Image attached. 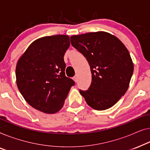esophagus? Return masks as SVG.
<instances>
[{
    "instance_id": "1",
    "label": "esophagus",
    "mask_w": 150,
    "mask_h": 150,
    "mask_svg": "<svg viewBox=\"0 0 150 150\" xmlns=\"http://www.w3.org/2000/svg\"><path fill=\"white\" fill-rule=\"evenodd\" d=\"M73 79H74V81H75V82H77V76H74V77H73Z\"/></svg>"
}]
</instances>
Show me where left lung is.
<instances>
[{
  "mask_svg": "<svg viewBox=\"0 0 150 150\" xmlns=\"http://www.w3.org/2000/svg\"><path fill=\"white\" fill-rule=\"evenodd\" d=\"M73 47L88 60L92 82L88 90H79L87 104L96 110L114 105L127 91L134 66L125 45L105 32L74 35Z\"/></svg>",
  "mask_w": 150,
  "mask_h": 150,
  "instance_id": "8db88e82",
  "label": "left lung"
}]
</instances>
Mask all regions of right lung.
Masks as SVG:
<instances>
[{
    "instance_id": "right-lung-1",
    "label": "right lung",
    "mask_w": 150,
    "mask_h": 150,
    "mask_svg": "<svg viewBox=\"0 0 150 150\" xmlns=\"http://www.w3.org/2000/svg\"><path fill=\"white\" fill-rule=\"evenodd\" d=\"M70 46L67 35L36 40L19 59L16 83L31 107L45 113L58 112L75 81L65 75V52Z\"/></svg>"
}]
</instances>
